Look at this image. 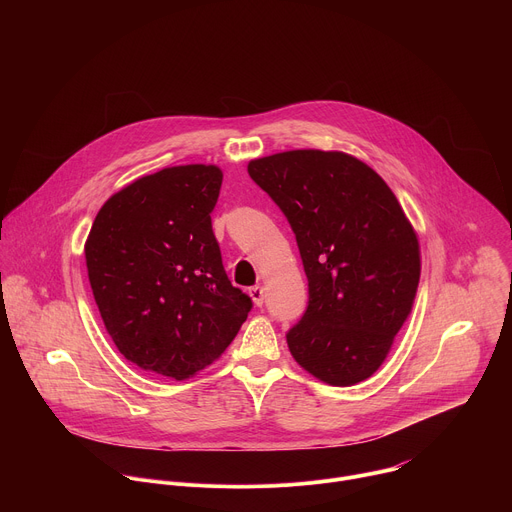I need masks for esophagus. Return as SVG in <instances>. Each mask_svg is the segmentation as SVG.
<instances>
[{"label":"esophagus","mask_w":512,"mask_h":512,"mask_svg":"<svg viewBox=\"0 0 512 512\" xmlns=\"http://www.w3.org/2000/svg\"><path fill=\"white\" fill-rule=\"evenodd\" d=\"M249 296L253 298V304L255 306H261L263 304V285H253L249 289Z\"/></svg>","instance_id":"obj_1"}]
</instances>
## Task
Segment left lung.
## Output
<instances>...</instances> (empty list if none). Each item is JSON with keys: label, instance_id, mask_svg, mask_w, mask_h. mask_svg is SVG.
<instances>
[{"label": "left lung", "instance_id": "obj_1", "mask_svg": "<svg viewBox=\"0 0 512 512\" xmlns=\"http://www.w3.org/2000/svg\"><path fill=\"white\" fill-rule=\"evenodd\" d=\"M249 176L296 233L310 302L287 346L316 379L350 387L379 371L411 314L419 241L397 196L344 152L291 150L251 160Z\"/></svg>", "mask_w": 512, "mask_h": 512}]
</instances>
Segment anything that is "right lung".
Here are the masks:
<instances>
[{
  "label": "right lung",
  "mask_w": 512,
  "mask_h": 512,
  "mask_svg": "<svg viewBox=\"0 0 512 512\" xmlns=\"http://www.w3.org/2000/svg\"><path fill=\"white\" fill-rule=\"evenodd\" d=\"M212 164L164 168L115 192L85 243L93 296L119 352L139 369L188 379L221 356L251 310L229 281L210 212Z\"/></svg>",
  "instance_id": "1"
}]
</instances>
